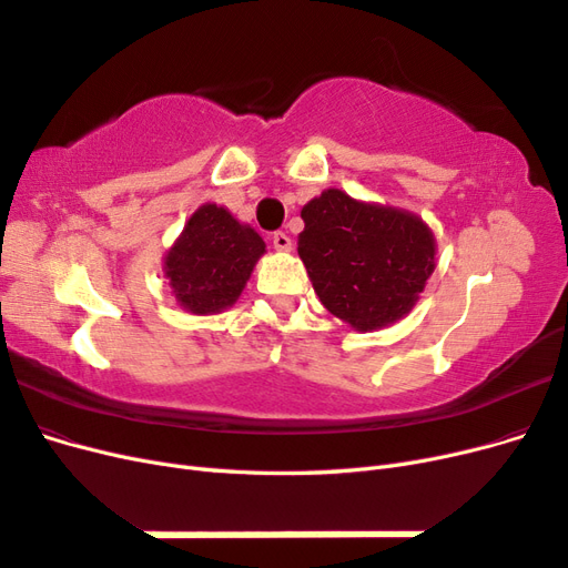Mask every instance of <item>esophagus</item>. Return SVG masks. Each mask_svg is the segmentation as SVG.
Instances as JSON below:
<instances>
[{
	"mask_svg": "<svg viewBox=\"0 0 568 568\" xmlns=\"http://www.w3.org/2000/svg\"><path fill=\"white\" fill-rule=\"evenodd\" d=\"M272 246L286 253V251H291V246H294V244H291V236L286 232H274L272 234Z\"/></svg>",
	"mask_w": 568,
	"mask_h": 568,
	"instance_id": "obj_1",
	"label": "esophagus"
}]
</instances>
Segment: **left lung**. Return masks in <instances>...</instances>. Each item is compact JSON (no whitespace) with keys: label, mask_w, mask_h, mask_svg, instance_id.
Masks as SVG:
<instances>
[{"label":"left lung","mask_w":568,"mask_h":568,"mask_svg":"<svg viewBox=\"0 0 568 568\" xmlns=\"http://www.w3.org/2000/svg\"><path fill=\"white\" fill-rule=\"evenodd\" d=\"M298 255L322 305L357 332L405 317L436 267V239L415 213L326 189L301 211Z\"/></svg>","instance_id":"8db88e82"}]
</instances>
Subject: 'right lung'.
Instances as JSON below:
<instances>
[{"label": "right lung", "mask_w": 568, "mask_h": 568, "mask_svg": "<svg viewBox=\"0 0 568 568\" xmlns=\"http://www.w3.org/2000/svg\"><path fill=\"white\" fill-rule=\"evenodd\" d=\"M263 253L261 234L222 205L205 203L186 220L163 270L184 311L213 315L227 311L242 296Z\"/></svg>", "instance_id": "add662e5"}]
</instances>
